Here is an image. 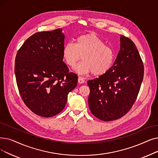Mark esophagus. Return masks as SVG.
I'll list each match as a JSON object with an SVG mask.
<instances>
[{
    "instance_id": "obj_1",
    "label": "esophagus",
    "mask_w": 158,
    "mask_h": 158,
    "mask_svg": "<svg viewBox=\"0 0 158 158\" xmlns=\"http://www.w3.org/2000/svg\"><path fill=\"white\" fill-rule=\"evenodd\" d=\"M85 80L84 77H79V78H78V83L79 84H83V83H85Z\"/></svg>"
}]
</instances>
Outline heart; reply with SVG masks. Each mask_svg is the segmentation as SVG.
I'll use <instances>...</instances> for the list:
<instances>
[{
	"label": "heart",
	"instance_id": "b5f03b06",
	"mask_svg": "<svg viewBox=\"0 0 158 158\" xmlns=\"http://www.w3.org/2000/svg\"><path fill=\"white\" fill-rule=\"evenodd\" d=\"M81 56L83 61L75 68L81 75L92 73L95 76H101L110 70L114 63L112 49L94 33L80 35L75 43L68 42L64 45L63 57L67 65L75 66Z\"/></svg>",
	"mask_w": 158,
	"mask_h": 158
}]
</instances>
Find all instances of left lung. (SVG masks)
Returning <instances> with one entry per match:
<instances>
[{"label":"left lung","instance_id":"8db88e82","mask_svg":"<svg viewBox=\"0 0 158 158\" xmlns=\"http://www.w3.org/2000/svg\"><path fill=\"white\" fill-rule=\"evenodd\" d=\"M144 66L139 52L130 39L120 36V50L110 70L88 81V105L98 119L121 118L132 108L140 90Z\"/></svg>","mask_w":158,"mask_h":158}]
</instances>
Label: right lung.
<instances>
[{"mask_svg":"<svg viewBox=\"0 0 158 158\" xmlns=\"http://www.w3.org/2000/svg\"><path fill=\"white\" fill-rule=\"evenodd\" d=\"M63 30L37 32L19 50L16 81L25 105L35 114L50 118L60 113L68 94L77 86V75L63 62Z\"/></svg>","mask_w":158,"mask_h":158,"instance_id":"1","label":"right lung"}]
</instances>
